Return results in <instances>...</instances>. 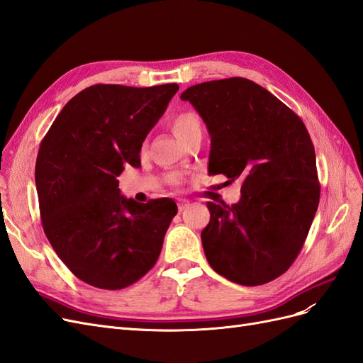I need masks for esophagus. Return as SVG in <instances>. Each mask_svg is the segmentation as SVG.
Returning <instances> with one entry per match:
<instances>
[{"mask_svg": "<svg viewBox=\"0 0 363 363\" xmlns=\"http://www.w3.org/2000/svg\"><path fill=\"white\" fill-rule=\"evenodd\" d=\"M188 207H189V203H188V201H182V203L179 204V211L183 212V211H186V208H188Z\"/></svg>", "mask_w": 363, "mask_h": 363, "instance_id": "obj_1", "label": "esophagus"}]
</instances>
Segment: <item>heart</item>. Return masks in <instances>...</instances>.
<instances>
[{"instance_id":"b5f03b06","label":"heart","mask_w":363,"mask_h":363,"mask_svg":"<svg viewBox=\"0 0 363 363\" xmlns=\"http://www.w3.org/2000/svg\"><path fill=\"white\" fill-rule=\"evenodd\" d=\"M171 127L174 130L175 136L179 139H186L189 135H192L194 131L201 130V123L200 118L195 112L192 111H180L175 113L171 119ZM172 183H179V175H172L171 177Z\"/></svg>"}]
</instances>
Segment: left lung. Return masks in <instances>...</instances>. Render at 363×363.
<instances>
[{"mask_svg": "<svg viewBox=\"0 0 363 363\" xmlns=\"http://www.w3.org/2000/svg\"><path fill=\"white\" fill-rule=\"evenodd\" d=\"M211 135L208 172L240 180L232 206L208 201L204 255L227 280L259 286L286 272L320 204L316 159L301 118L242 77L191 86L182 94Z\"/></svg>", "mask_w": 363, "mask_h": 363, "instance_id": "left-lung-1", "label": "left lung"}]
</instances>
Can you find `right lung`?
<instances>
[{"label":"right lung","instance_id":"1","mask_svg":"<svg viewBox=\"0 0 363 363\" xmlns=\"http://www.w3.org/2000/svg\"><path fill=\"white\" fill-rule=\"evenodd\" d=\"M177 91V83L89 86L71 98L40 142L43 232L74 276L91 286L124 289L159 259L177 204L127 200L116 179L127 164L140 167L142 142Z\"/></svg>","mask_w":363,"mask_h":363}]
</instances>
